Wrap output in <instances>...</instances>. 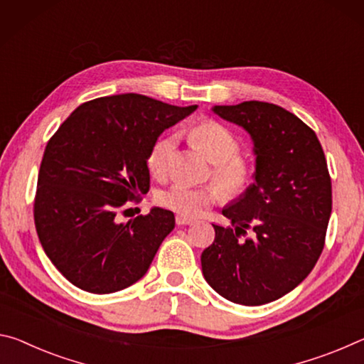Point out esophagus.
I'll return each mask as SVG.
<instances>
[{"instance_id":"1","label":"esophagus","mask_w":364,"mask_h":364,"mask_svg":"<svg viewBox=\"0 0 364 364\" xmlns=\"http://www.w3.org/2000/svg\"><path fill=\"white\" fill-rule=\"evenodd\" d=\"M176 223H177V225H190V224H193L195 221H193V219H188V218H183V216H177Z\"/></svg>"}]
</instances>
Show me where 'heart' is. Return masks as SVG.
I'll return each instance as SVG.
<instances>
[{"label": "heart", "mask_w": 364, "mask_h": 364, "mask_svg": "<svg viewBox=\"0 0 364 364\" xmlns=\"http://www.w3.org/2000/svg\"><path fill=\"white\" fill-rule=\"evenodd\" d=\"M192 139L214 164V178L219 187L230 195H238L250 186L252 171L240 158H237L240 145L229 129L214 121H205L192 130ZM176 146V135L161 136L153 143L146 158L148 169L153 177L159 181L169 177L174 164ZM218 198L219 192L216 188L193 187L183 182H177L158 193L161 206L183 218H196Z\"/></svg>", "instance_id": "obj_1"}]
</instances>
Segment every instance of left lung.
<instances>
[{
	"label": "left lung",
	"instance_id": "obj_1",
	"mask_svg": "<svg viewBox=\"0 0 364 364\" xmlns=\"http://www.w3.org/2000/svg\"><path fill=\"white\" fill-rule=\"evenodd\" d=\"M211 109L252 139L255 182L223 208L232 228L214 225L201 271L225 300L264 305L305 281L323 252L332 211L326 156L316 134L281 106L243 101ZM248 230L252 237L242 239Z\"/></svg>",
	"mask_w": 364,
	"mask_h": 364
}]
</instances>
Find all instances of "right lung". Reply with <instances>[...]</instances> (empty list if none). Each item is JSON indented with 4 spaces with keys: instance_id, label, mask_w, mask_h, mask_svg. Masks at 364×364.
Wrapping results in <instances>:
<instances>
[{
    "instance_id": "obj_1",
    "label": "right lung",
    "mask_w": 364,
    "mask_h": 364,
    "mask_svg": "<svg viewBox=\"0 0 364 364\" xmlns=\"http://www.w3.org/2000/svg\"><path fill=\"white\" fill-rule=\"evenodd\" d=\"M195 109L136 93L101 97L80 105L48 141L35 228L48 258L75 287L112 294L145 276L174 229V213L154 206L127 223L116 214L150 190L153 143Z\"/></svg>"
}]
</instances>
